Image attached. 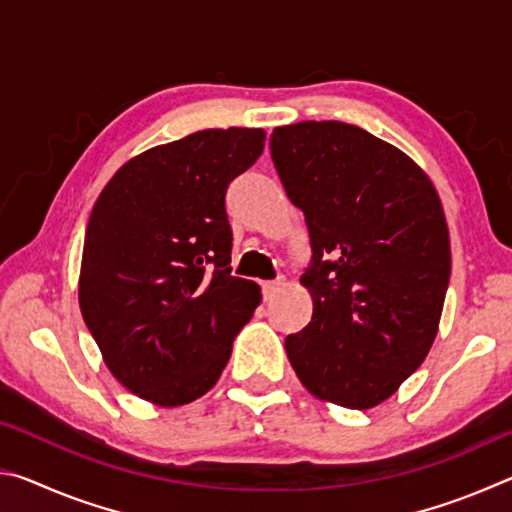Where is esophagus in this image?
<instances>
[{"instance_id": "1", "label": "esophagus", "mask_w": 512, "mask_h": 512, "mask_svg": "<svg viewBox=\"0 0 512 512\" xmlns=\"http://www.w3.org/2000/svg\"><path fill=\"white\" fill-rule=\"evenodd\" d=\"M282 284H284V280H280V277H277V280L262 282V296H264V300H271L275 293L282 289Z\"/></svg>"}]
</instances>
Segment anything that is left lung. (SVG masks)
Here are the masks:
<instances>
[{
  "label": "left lung",
  "mask_w": 512,
  "mask_h": 512,
  "mask_svg": "<svg viewBox=\"0 0 512 512\" xmlns=\"http://www.w3.org/2000/svg\"><path fill=\"white\" fill-rule=\"evenodd\" d=\"M284 192L305 214L311 323L284 341L311 393L372 409L420 368L452 271L443 205L409 155L343 121L271 133Z\"/></svg>",
  "instance_id": "8db88e82"
}]
</instances>
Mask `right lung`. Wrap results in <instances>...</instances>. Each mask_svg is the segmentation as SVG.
Here are the masks:
<instances>
[{
  "instance_id": "add662e5",
  "label": "right lung",
  "mask_w": 512,
  "mask_h": 512,
  "mask_svg": "<svg viewBox=\"0 0 512 512\" xmlns=\"http://www.w3.org/2000/svg\"><path fill=\"white\" fill-rule=\"evenodd\" d=\"M262 128H207L126 162L92 207L79 302L121 384L158 406L205 395L259 287L232 275L225 192L264 151Z\"/></svg>"
}]
</instances>
